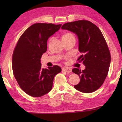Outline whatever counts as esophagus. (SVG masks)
<instances>
[{
	"instance_id": "obj_1",
	"label": "esophagus",
	"mask_w": 122,
	"mask_h": 122,
	"mask_svg": "<svg viewBox=\"0 0 122 122\" xmlns=\"http://www.w3.org/2000/svg\"><path fill=\"white\" fill-rule=\"evenodd\" d=\"M62 70H63V71L67 72V73H71V69L69 68H68V67L63 68L62 69Z\"/></svg>"
}]
</instances>
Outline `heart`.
<instances>
[{
	"mask_svg": "<svg viewBox=\"0 0 122 122\" xmlns=\"http://www.w3.org/2000/svg\"><path fill=\"white\" fill-rule=\"evenodd\" d=\"M71 36H73L71 34L68 33H66L65 34H64L63 36H62V38H68V37H71Z\"/></svg>",
	"mask_w": 122,
	"mask_h": 122,
	"instance_id": "heart-1",
	"label": "heart"
}]
</instances>
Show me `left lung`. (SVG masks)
Here are the masks:
<instances>
[{
    "label": "left lung",
    "mask_w": 122,
    "mask_h": 122,
    "mask_svg": "<svg viewBox=\"0 0 122 122\" xmlns=\"http://www.w3.org/2000/svg\"><path fill=\"white\" fill-rule=\"evenodd\" d=\"M61 28L77 36L78 51L82 54L77 60L86 67L83 71L72 70L80 78L79 83L74 88L84 93L95 92L106 78L111 61L110 51L102 32L97 26L87 20L67 22Z\"/></svg>",
    "instance_id": "obj_1"
}]
</instances>
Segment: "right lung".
Returning a JSON list of instances; mask_svg holds the SVG:
<instances>
[{"label":"right lung","instance_id":"add662e5","mask_svg":"<svg viewBox=\"0 0 122 122\" xmlns=\"http://www.w3.org/2000/svg\"><path fill=\"white\" fill-rule=\"evenodd\" d=\"M61 25L34 24L24 32L16 44L12 57V69L20 87L29 95L38 97L48 93L55 76L61 71L58 66L42 68L40 60L47 51L48 38Z\"/></svg>","mask_w":122,"mask_h":122}]
</instances>
